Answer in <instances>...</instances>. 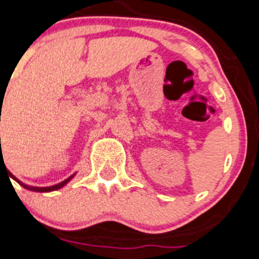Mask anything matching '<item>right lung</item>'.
I'll use <instances>...</instances> for the list:
<instances>
[{"mask_svg": "<svg viewBox=\"0 0 259 259\" xmlns=\"http://www.w3.org/2000/svg\"><path fill=\"white\" fill-rule=\"evenodd\" d=\"M9 174H10V172H9ZM72 176H74V175H71V176H70V178H67L66 180H65V181H62V183H60V184H57V185H53V187H47V188H37V187H28V185L23 184V183H21L20 180H18V179H16L15 176H14V175H11V174H10V178H13L14 180H16V181H18L19 184H20L21 187H24V188H25V189L33 190V192H40V193H45V192H52V190H57V189H60V188H62V187H64L65 184H66V183H69V181L71 180V179H72Z\"/></svg>", "mask_w": 259, "mask_h": 259, "instance_id": "1", "label": "right lung"}]
</instances>
